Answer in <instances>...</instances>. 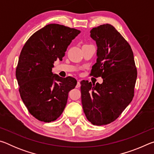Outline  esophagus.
<instances>
[{"label":"esophagus","mask_w":154,"mask_h":154,"mask_svg":"<svg viewBox=\"0 0 154 154\" xmlns=\"http://www.w3.org/2000/svg\"><path fill=\"white\" fill-rule=\"evenodd\" d=\"M80 86H81V83H80V80H79L77 82V85H76V88H80Z\"/></svg>","instance_id":"obj_1"}]
</instances>
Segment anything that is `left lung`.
I'll use <instances>...</instances> for the list:
<instances>
[{"instance_id": "left-lung-1", "label": "left lung", "mask_w": 154, "mask_h": 154, "mask_svg": "<svg viewBox=\"0 0 154 154\" xmlns=\"http://www.w3.org/2000/svg\"><path fill=\"white\" fill-rule=\"evenodd\" d=\"M90 36L98 48L90 75L103 82H81L82 103L88 121L102 126L116 120L131 103L137 71L131 47L113 26L93 28Z\"/></svg>"}]
</instances>
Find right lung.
Here are the masks:
<instances>
[{"mask_svg": "<svg viewBox=\"0 0 154 154\" xmlns=\"http://www.w3.org/2000/svg\"><path fill=\"white\" fill-rule=\"evenodd\" d=\"M81 32L50 24L28 38L21 51L15 71L21 98L29 113L41 122L55 121L66 106L77 80L53 74L54 62L62 60L72 40Z\"/></svg>", "mask_w": 154, "mask_h": 154, "instance_id": "1", "label": "right lung"}]
</instances>
